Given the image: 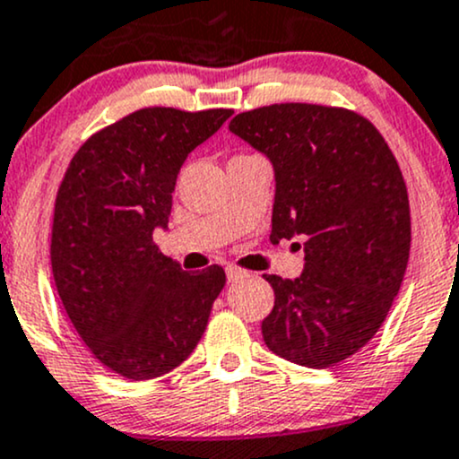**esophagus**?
<instances>
[{"mask_svg":"<svg viewBox=\"0 0 459 459\" xmlns=\"http://www.w3.org/2000/svg\"><path fill=\"white\" fill-rule=\"evenodd\" d=\"M225 273H228V281H238V280H243V277H247V271L238 269V266H231V264L225 269Z\"/></svg>","mask_w":459,"mask_h":459,"instance_id":"1","label":"esophagus"}]
</instances>
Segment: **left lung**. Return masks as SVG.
Returning <instances> with one entry per match:
<instances>
[{"label": "left lung", "instance_id": "1", "mask_svg": "<svg viewBox=\"0 0 459 459\" xmlns=\"http://www.w3.org/2000/svg\"><path fill=\"white\" fill-rule=\"evenodd\" d=\"M230 132L273 164L271 243L299 238L306 254L295 280L262 275L275 290L266 347L301 367H333L377 333L403 281L410 204L399 164L373 123L344 108H255Z\"/></svg>", "mask_w": 459, "mask_h": 459}]
</instances>
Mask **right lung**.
<instances>
[{
	"mask_svg": "<svg viewBox=\"0 0 459 459\" xmlns=\"http://www.w3.org/2000/svg\"><path fill=\"white\" fill-rule=\"evenodd\" d=\"M231 110L143 108L92 134L58 188L51 271L66 316L91 353L127 379L184 362L208 325L225 271L186 273L153 243L195 147Z\"/></svg>",
	"mask_w": 459,
	"mask_h": 459,
	"instance_id": "1",
	"label": "right lung"
}]
</instances>
